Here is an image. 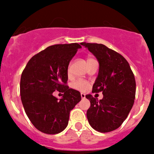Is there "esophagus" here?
I'll use <instances>...</instances> for the list:
<instances>
[{
  "instance_id": "1",
  "label": "esophagus",
  "mask_w": 154,
  "mask_h": 154,
  "mask_svg": "<svg viewBox=\"0 0 154 154\" xmlns=\"http://www.w3.org/2000/svg\"><path fill=\"white\" fill-rule=\"evenodd\" d=\"M80 95H81V97L83 99H84L85 97H86V94H83V93H81V94H80Z\"/></svg>"
}]
</instances>
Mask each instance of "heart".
Segmentation results:
<instances>
[{
  "label": "heart",
  "instance_id": "heart-1",
  "mask_svg": "<svg viewBox=\"0 0 154 154\" xmlns=\"http://www.w3.org/2000/svg\"><path fill=\"white\" fill-rule=\"evenodd\" d=\"M93 60V59L88 58L87 59V62L89 61V60ZM88 86H89V85H88V83H87L86 81H85V80H77V81L74 82V83L72 84L73 88H75V89H77V90H79V91H85L86 90L88 89Z\"/></svg>",
  "mask_w": 154,
  "mask_h": 154
}]
</instances>
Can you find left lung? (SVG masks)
Listing matches in <instances>:
<instances>
[{"label":"left lung","mask_w":154,"mask_h":154,"mask_svg":"<svg viewBox=\"0 0 154 154\" xmlns=\"http://www.w3.org/2000/svg\"><path fill=\"white\" fill-rule=\"evenodd\" d=\"M80 44L88 48L98 61V74L92 91H102L103 94L100 100L86 94L91 103L86 112L87 119L97 131H112L122 125L133 106L136 96L134 74L125 57L104 45Z\"/></svg>","instance_id":"8db88e82"}]
</instances>
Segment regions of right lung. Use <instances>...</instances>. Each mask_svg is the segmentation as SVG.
<instances>
[{"instance_id":"add662e5","label":"right lung","mask_w":154,"mask_h":154,"mask_svg":"<svg viewBox=\"0 0 154 154\" xmlns=\"http://www.w3.org/2000/svg\"><path fill=\"white\" fill-rule=\"evenodd\" d=\"M81 46L77 43L55 45L35 54L27 63L20 82L21 99L34 127L47 134H57L66 128L70 111L81 100L80 91L69 88L68 68ZM55 91L63 93L60 99Z\"/></svg>"}]
</instances>
